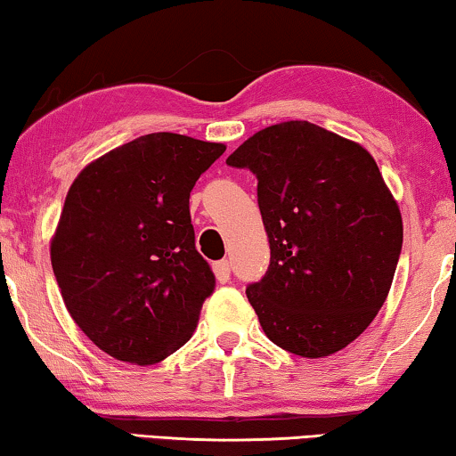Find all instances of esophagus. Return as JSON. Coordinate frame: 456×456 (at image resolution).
Here are the masks:
<instances>
[{
    "label": "esophagus",
    "mask_w": 456,
    "mask_h": 456,
    "mask_svg": "<svg viewBox=\"0 0 456 456\" xmlns=\"http://www.w3.org/2000/svg\"><path fill=\"white\" fill-rule=\"evenodd\" d=\"M214 273H216L217 282L226 284L228 280H230V264H228V259L216 261V264H214Z\"/></svg>",
    "instance_id": "esophagus-1"
}]
</instances>
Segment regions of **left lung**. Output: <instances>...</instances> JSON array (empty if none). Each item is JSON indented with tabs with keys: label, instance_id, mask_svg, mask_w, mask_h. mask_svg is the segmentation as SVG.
<instances>
[{
	"label": "left lung",
	"instance_id": "obj_1",
	"mask_svg": "<svg viewBox=\"0 0 456 456\" xmlns=\"http://www.w3.org/2000/svg\"><path fill=\"white\" fill-rule=\"evenodd\" d=\"M226 164L257 176L270 267L247 298L273 345L322 359L382 309L403 247V217L363 145L307 120L273 124Z\"/></svg>",
	"mask_w": 456,
	"mask_h": 456
}]
</instances>
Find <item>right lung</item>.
<instances>
[{"label": "right lung", "mask_w": 456, "mask_h": 456, "mask_svg": "<svg viewBox=\"0 0 456 456\" xmlns=\"http://www.w3.org/2000/svg\"><path fill=\"white\" fill-rule=\"evenodd\" d=\"M224 151L151 133L74 178L49 255L68 314L110 357L159 363L195 332L216 278L195 247L189 197Z\"/></svg>", "instance_id": "obj_1"}]
</instances>
